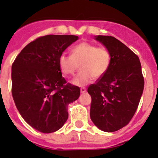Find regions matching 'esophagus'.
I'll use <instances>...</instances> for the list:
<instances>
[{
  "label": "esophagus",
  "mask_w": 158,
  "mask_h": 158,
  "mask_svg": "<svg viewBox=\"0 0 158 158\" xmlns=\"http://www.w3.org/2000/svg\"><path fill=\"white\" fill-rule=\"evenodd\" d=\"M86 92V89L85 87H82L81 88V93H85Z\"/></svg>",
  "instance_id": "obj_1"
}]
</instances>
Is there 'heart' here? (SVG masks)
<instances>
[{
    "mask_svg": "<svg viewBox=\"0 0 158 158\" xmlns=\"http://www.w3.org/2000/svg\"><path fill=\"white\" fill-rule=\"evenodd\" d=\"M112 54L109 49L98 47L96 44L82 42L74 46L72 54L62 53L58 58V65L65 76H71L81 66V70L73 79V84L78 86L85 85L105 75L111 66Z\"/></svg>",
    "mask_w": 158,
    "mask_h": 158,
    "instance_id": "b5f03b06",
    "label": "heart"
}]
</instances>
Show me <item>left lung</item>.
I'll use <instances>...</instances> for the list:
<instances>
[{
  "instance_id": "1",
  "label": "left lung",
  "mask_w": 158,
  "mask_h": 158,
  "mask_svg": "<svg viewBox=\"0 0 158 158\" xmlns=\"http://www.w3.org/2000/svg\"><path fill=\"white\" fill-rule=\"evenodd\" d=\"M96 40L109 49L112 61L105 75L88 88L92 97L90 118L99 129L114 132L127 126L139 107L144 77L137 54L115 37Z\"/></svg>"
}]
</instances>
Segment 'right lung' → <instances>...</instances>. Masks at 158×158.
Listing matches in <instances>:
<instances>
[{
	"label": "right lung",
	"mask_w": 158,
	"mask_h": 158,
	"mask_svg": "<svg viewBox=\"0 0 158 158\" xmlns=\"http://www.w3.org/2000/svg\"><path fill=\"white\" fill-rule=\"evenodd\" d=\"M78 39L48 35L20 51L12 65V94L19 114L43 133H52L68 118L67 106L77 100L80 88L67 83L58 65L59 55Z\"/></svg>",
	"instance_id": "add662e5"
}]
</instances>
